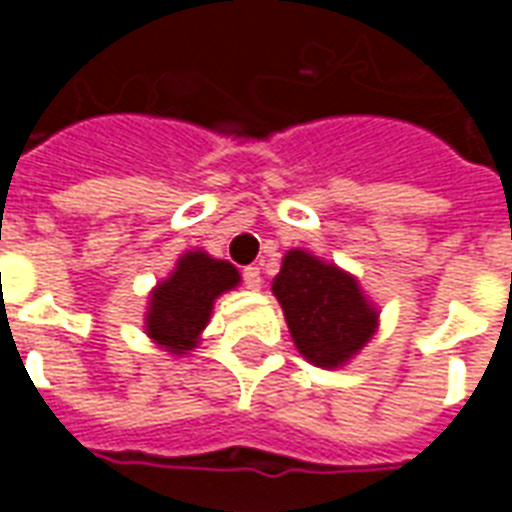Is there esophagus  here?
Here are the masks:
<instances>
[{
  "label": "esophagus",
  "mask_w": 512,
  "mask_h": 512,
  "mask_svg": "<svg viewBox=\"0 0 512 512\" xmlns=\"http://www.w3.org/2000/svg\"><path fill=\"white\" fill-rule=\"evenodd\" d=\"M260 282H263V277H260V268H255V266L244 268V285H246V288L257 290V288H260Z\"/></svg>",
  "instance_id": "1"
}]
</instances>
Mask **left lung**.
Returning a JSON list of instances; mask_svg holds the SVG:
<instances>
[{"mask_svg": "<svg viewBox=\"0 0 512 512\" xmlns=\"http://www.w3.org/2000/svg\"><path fill=\"white\" fill-rule=\"evenodd\" d=\"M271 290L299 354L312 365L343 367L378 329V310L356 277L304 249L285 255Z\"/></svg>", "mask_w": 512, "mask_h": 512, "instance_id": "8db88e82", "label": "left lung"}]
</instances>
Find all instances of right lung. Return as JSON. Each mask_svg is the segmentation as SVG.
I'll return each instance as SVG.
<instances>
[{"label": "right lung", "mask_w": 512, "mask_h": 512, "mask_svg": "<svg viewBox=\"0 0 512 512\" xmlns=\"http://www.w3.org/2000/svg\"><path fill=\"white\" fill-rule=\"evenodd\" d=\"M241 282L238 268L227 260L205 255L202 249L186 252L175 271L150 293L145 332L169 354H186L200 343L202 329L211 321L213 301Z\"/></svg>", "instance_id": "obj_1"}]
</instances>
